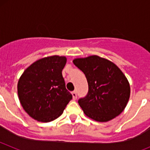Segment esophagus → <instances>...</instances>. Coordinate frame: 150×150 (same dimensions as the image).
I'll use <instances>...</instances> for the list:
<instances>
[{"label":"esophagus","instance_id":"esophagus-1","mask_svg":"<svg viewBox=\"0 0 150 150\" xmlns=\"http://www.w3.org/2000/svg\"><path fill=\"white\" fill-rule=\"evenodd\" d=\"M72 96H73V99L74 100H76V97H77V93H76V91H72Z\"/></svg>","mask_w":150,"mask_h":150}]
</instances>
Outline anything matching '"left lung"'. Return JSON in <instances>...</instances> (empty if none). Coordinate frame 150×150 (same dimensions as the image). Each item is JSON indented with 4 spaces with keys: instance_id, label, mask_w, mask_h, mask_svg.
<instances>
[{
    "instance_id": "1",
    "label": "left lung",
    "mask_w": 150,
    "mask_h": 150,
    "mask_svg": "<svg viewBox=\"0 0 150 150\" xmlns=\"http://www.w3.org/2000/svg\"><path fill=\"white\" fill-rule=\"evenodd\" d=\"M73 62L84 73L86 97L78 100L85 115L100 122L110 121L125 110L131 93L128 79L117 65L98 55L76 58Z\"/></svg>"
}]
</instances>
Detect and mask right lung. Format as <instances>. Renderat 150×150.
Masks as SVG:
<instances>
[{
	"instance_id": "obj_1",
	"label": "right lung",
	"mask_w": 150,
	"mask_h": 150,
	"mask_svg": "<svg viewBox=\"0 0 150 150\" xmlns=\"http://www.w3.org/2000/svg\"><path fill=\"white\" fill-rule=\"evenodd\" d=\"M65 56L52 55L40 59L24 71L17 85L24 110L42 122L53 121L63 113L72 99L62 76Z\"/></svg>"
}]
</instances>
